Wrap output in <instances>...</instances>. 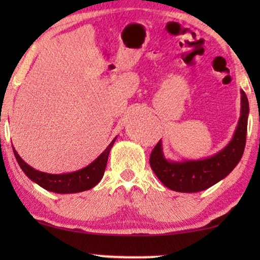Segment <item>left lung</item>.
<instances>
[{
    "label": "left lung",
    "mask_w": 260,
    "mask_h": 260,
    "mask_svg": "<svg viewBox=\"0 0 260 260\" xmlns=\"http://www.w3.org/2000/svg\"><path fill=\"white\" fill-rule=\"evenodd\" d=\"M240 118L230 143L209 157L187 161H170L165 157L159 141L150 155V167L158 180L169 189L181 193H197L214 186L229 175L239 163L246 143L247 118L250 108L241 90Z\"/></svg>",
    "instance_id": "left-lung-1"
}]
</instances>
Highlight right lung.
<instances>
[{
    "instance_id": "right-lung-1",
    "label": "right lung",
    "mask_w": 260,
    "mask_h": 260,
    "mask_svg": "<svg viewBox=\"0 0 260 260\" xmlns=\"http://www.w3.org/2000/svg\"><path fill=\"white\" fill-rule=\"evenodd\" d=\"M115 137L111 143L108 145V148L94 159L93 162L85 167L83 169L77 170L72 173L65 174H47L44 172H39V170L31 168L29 165H27L20 155L17 154L15 148L13 147L14 155L23 173L33 181L38 183L39 186L44 188L46 190L53 191V193L58 194H72L79 193V191L88 190L93 188L95 184H98L99 181L102 180L104 175L106 163H108V157L111 150L113 143L116 141Z\"/></svg>"
}]
</instances>
